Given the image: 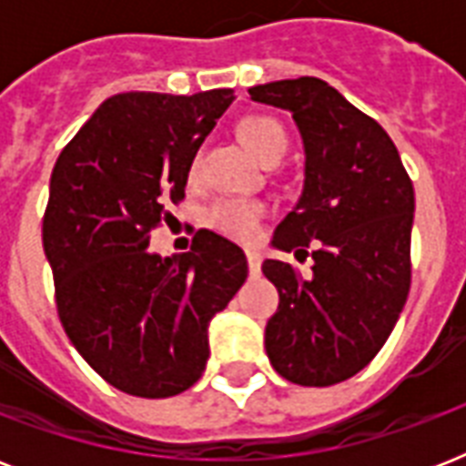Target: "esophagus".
Returning a JSON list of instances; mask_svg holds the SVG:
<instances>
[{
	"mask_svg": "<svg viewBox=\"0 0 466 466\" xmlns=\"http://www.w3.org/2000/svg\"><path fill=\"white\" fill-rule=\"evenodd\" d=\"M247 261H248V273H251V276H258V273H261V254L247 251Z\"/></svg>",
	"mask_w": 466,
	"mask_h": 466,
	"instance_id": "1",
	"label": "esophagus"
}]
</instances>
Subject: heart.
I'll list each match as a JSON object with an SVG mask.
<instances>
[{"label":"heart","instance_id":"b5f03b06","mask_svg":"<svg viewBox=\"0 0 466 466\" xmlns=\"http://www.w3.org/2000/svg\"><path fill=\"white\" fill-rule=\"evenodd\" d=\"M237 137L241 145L254 157L268 164L278 161L288 149V137H285L283 126L268 116H247L237 126ZM196 171V167H193ZM266 208L258 200H241V198H225L210 205V210L205 215V222L215 232L225 234L229 239L248 244L256 239L258 225H261Z\"/></svg>","mask_w":466,"mask_h":466}]
</instances>
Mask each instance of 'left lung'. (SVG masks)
<instances>
[{"label":"left lung","mask_w":466,"mask_h":466,"mask_svg":"<svg viewBox=\"0 0 466 466\" xmlns=\"http://www.w3.org/2000/svg\"><path fill=\"white\" fill-rule=\"evenodd\" d=\"M292 113L305 142V188L273 234V247L309 254L311 278L266 261L280 305L266 326L278 375L331 387L368 365L390 339L411 288L413 183L375 118L317 76L248 89Z\"/></svg>","instance_id":"8db88e82"}]
</instances>
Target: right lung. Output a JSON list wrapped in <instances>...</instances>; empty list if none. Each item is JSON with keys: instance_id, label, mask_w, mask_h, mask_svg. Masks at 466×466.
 Listing matches in <instances>:
<instances>
[{"instance_id": "right-lung-1", "label": "right lung", "mask_w": 466, "mask_h": 466, "mask_svg": "<svg viewBox=\"0 0 466 466\" xmlns=\"http://www.w3.org/2000/svg\"><path fill=\"white\" fill-rule=\"evenodd\" d=\"M232 101V89L116 94L55 161L43 248L57 317L84 360L133 397H176L200 380L208 324L247 280L244 251L210 229L181 256L147 248Z\"/></svg>"}]
</instances>
